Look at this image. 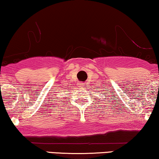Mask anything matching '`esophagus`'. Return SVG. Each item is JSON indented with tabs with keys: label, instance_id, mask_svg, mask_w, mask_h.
I'll return each mask as SVG.
<instances>
[{
	"label": "esophagus",
	"instance_id": "obj_1",
	"mask_svg": "<svg viewBox=\"0 0 159 159\" xmlns=\"http://www.w3.org/2000/svg\"><path fill=\"white\" fill-rule=\"evenodd\" d=\"M79 87H80V88H83V87H85V83H79Z\"/></svg>",
	"mask_w": 159,
	"mask_h": 159
}]
</instances>
